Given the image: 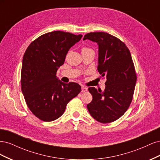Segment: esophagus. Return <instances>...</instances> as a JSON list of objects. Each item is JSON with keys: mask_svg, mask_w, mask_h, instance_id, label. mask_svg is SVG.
I'll use <instances>...</instances> for the list:
<instances>
[{"mask_svg": "<svg viewBox=\"0 0 160 160\" xmlns=\"http://www.w3.org/2000/svg\"><path fill=\"white\" fill-rule=\"evenodd\" d=\"M88 88H87V87L85 86H82L81 87V92L82 93H84V92H86L87 91H88Z\"/></svg>", "mask_w": 160, "mask_h": 160, "instance_id": "34e87169", "label": "esophagus"}]
</instances>
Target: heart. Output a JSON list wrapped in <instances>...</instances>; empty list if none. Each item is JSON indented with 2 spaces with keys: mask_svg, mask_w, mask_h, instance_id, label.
Listing matches in <instances>:
<instances>
[{
  "mask_svg": "<svg viewBox=\"0 0 160 160\" xmlns=\"http://www.w3.org/2000/svg\"><path fill=\"white\" fill-rule=\"evenodd\" d=\"M87 49H88V48H87V47H83V49H82V51H83V50H87Z\"/></svg>",
  "mask_w": 160,
  "mask_h": 160,
  "instance_id": "heart-1",
  "label": "heart"
}]
</instances>
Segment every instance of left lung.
Returning <instances> with one entry per match:
<instances>
[{"instance_id": "obj_1", "label": "left lung", "mask_w": 160, "mask_h": 160, "mask_svg": "<svg viewBox=\"0 0 160 160\" xmlns=\"http://www.w3.org/2000/svg\"><path fill=\"white\" fill-rule=\"evenodd\" d=\"M85 39L98 42V70L106 79L102 93L89 88L93 99L87 107L98 122H115L126 112L133 99L137 75L130 51L123 41L107 32H89L84 36Z\"/></svg>"}]
</instances>
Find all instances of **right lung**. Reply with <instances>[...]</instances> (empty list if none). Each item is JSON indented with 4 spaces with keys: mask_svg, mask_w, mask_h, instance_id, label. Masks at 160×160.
<instances>
[{
    "mask_svg": "<svg viewBox=\"0 0 160 160\" xmlns=\"http://www.w3.org/2000/svg\"><path fill=\"white\" fill-rule=\"evenodd\" d=\"M81 35L56 31L31 42L24 54L21 69V90L28 109L44 122H52L63 114L69 101L78 95L77 83H62L56 77L70 48Z\"/></svg>",
    "mask_w": 160,
    "mask_h": 160,
    "instance_id": "add662e5",
    "label": "right lung"
}]
</instances>
